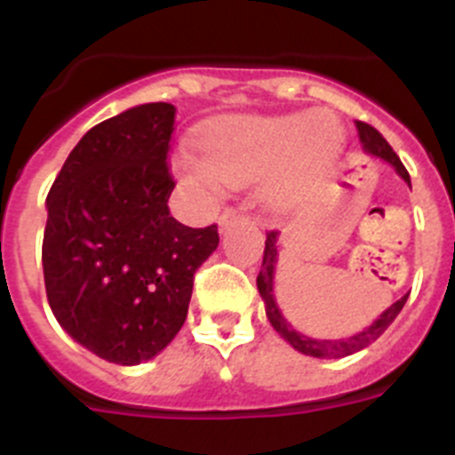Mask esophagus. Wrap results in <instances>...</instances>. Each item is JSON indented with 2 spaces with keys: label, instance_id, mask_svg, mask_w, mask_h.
<instances>
[{
  "label": "esophagus",
  "instance_id": "1",
  "mask_svg": "<svg viewBox=\"0 0 455 455\" xmlns=\"http://www.w3.org/2000/svg\"><path fill=\"white\" fill-rule=\"evenodd\" d=\"M241 219H243V214H241V212H236V209H225L219 219V225L220 228H228V225H232L235 220H241Z\"/></svg>",
  "mask_w": 455,
  "mask_h": 455
}]
</instances>
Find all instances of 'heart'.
Wrapping results in <instances>:
<instances>
[{"mask_svg":"<svg viewBox=\"0 0 455 455\" xmlns=\"http://www.w3.org/2000/svg\"><path fill=\"white\" fill-rule=\"evenodd\" d=\"M344 150L332 114L243 116L220 123L203 139V159L180 152L178 172L193 187L216 182L248 187L271 212H291L316 196Z\"/></svg>","mask_w":455,"mask_h":455,"instance_id":"heart-1","label":"heart"}]
</instances>
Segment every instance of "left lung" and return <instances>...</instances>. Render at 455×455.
Returning a JSON list of instances; mask_svg holds the SVG:
<instances>
[{
  "label": "left lung",
  "instance_id": "8db88e82",
  "mask_svg": "<svg viewBox=\"0 0 455 455\" xmlns=\"http://www.w3.org/2000/svg\"><path fill=\"white\" fill-rule=\"evenodd\" d=\"M357 134H360V143H363L364 150L373 156H380L387 164H392L394 171L399 172L401 178L410 184V175L405 171V166L401 164V159L396 156V152L392 150L387 140L383 139V134L371 127L367 123H355ZM275 262H277V232L271 230L267 232V246H264V259H262V268H259V275H257V289H259V296H262L264 305H267V316L271 321V325L275 328V332H280L284 341H289L293 348L303 355H312V357H323V360H332V357H347L353 355V353L363 351L367 348L371 341H376L378 337L383 335L385 331L389 328L399 312L403 309L405 300H408V293H405L403 299H399L394 305H389L385 309L383 315L378 316L369 328H364L363 332H357V335L347 337V339H312V337L303 335V332L293 331V325L289 323L287 319L283 316L280 307L275 303V293H273V275H275Z\"/></svg>",
  "mask_w": 455,
  "mask_h": 455
}]
</instances>
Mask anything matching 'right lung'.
Listing matches in <instances>:
<instances>
[{"label": "right lung", "instance_id": "add662e5", "mask_svg": "<svg viewBox=\"0 0 455 455\" xmlns=\"http://www.w3.org/2000/svg\"><path fill=\"white\" fill-rule=\"evenodd\" d=\"M175 107L150 102L95 124L47 196L43 273L63 331L107 363L140 364L187 321L193 275L219 228L171 216Z\"/></svg>", "mask_w": 455, "mask_h": 455}]
</instances>
